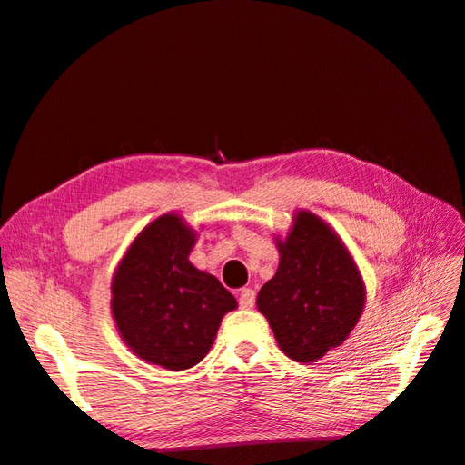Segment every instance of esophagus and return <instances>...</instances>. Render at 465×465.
<instances>
[{
    "mask_svg": "<svg viewBox=\"0 0 465 465\" xmlns=\"http://www.w3.org/2000/svg\"><path fill=\"white\" fill-rule=\"evenodd\" d=\"M256 302V291L254 289H242L241 297H238V304L242 308H252Z\"/></svg>",
    "mask_w": 465,
    "mask_h": 465,
    "instance_id": "34e87169",
    "label": "esophagus"
}]
</instances>
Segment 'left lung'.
<instances>
[{"instance_id":"1","label":"left lung","mask_w":465,"mask_h":465,"mask_svg":"<svg viewBox=\"0 0 465 465\" xmlns=\"http://www.w3.org/2000/svg\"><path fill=\"white\" fill-rule=\"evenodd\" d=\"M279 246V267L258 292L281 351L312 362L341 345L361 318L364 287L353 258L326 223L299 211Z\"/></svg>"}]
</instances>
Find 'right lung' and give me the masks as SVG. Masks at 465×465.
Returning <instances> with one entry per match:
<instances>
[{
  "label": "right lung",
  "mask_w": 465,
  "mask_h": 465,
  "mask_svg": "<svg viewBox=\"0 0 465 465\" xmlns=\"http://www.w3.org/2000/svg\"><path fill=\"white\" fill-rule=\"evenodd\" d=\"M195 234L178 215H163L139 234L112 281V316L137 357L186 371L207 353L236 301L188 262Z\"/></svg>",
  "instance_id": "1"
}]
</instances>
